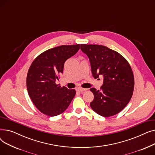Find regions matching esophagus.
I'll use <instances>...</instances> for the list:
<instances>
[{"label": "esophagus", "mask_w": 155, "mask_h": 155, "mask_svg": "<svg viewBox=\"0 0 155 155\" xmlns=\"http://www.w3.org/2000/svg\"><path fill=\"white\" fill-rule=\"evenodd\" d=\"M85 90H86L85 88H84L82 87H77L75 88V91L77 92H84V91H85Z\"/></svg>", "instance_id": "esophagus-1"}]
</instances>
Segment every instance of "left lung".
Segmentation results:
<instances>
[{
	"instance_id": "8db88e82",
	"label": "left lung",
	"mask_w": 155,
	"mask_h": 155,
	"mask_svg": "<svg viewBox=\"0 0 155 155\" xmlns=\"http://www.w3.org/2000/svg\"><path fill=\"white\" fill-rule=\"evenodd\" d=\"M80 49L90 60L93 77H104L101 90L90 89L94 95L91 108L103 117L117 114L126 106L133 94L134 78L129 63L107 46L81 44Z\"/></svg>"
}]
</instances>
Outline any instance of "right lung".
Wrapping results in <instances>:
<instances>
[{"label":"right lung","mask_w":155,"mask_h":155,"mask_svg":"<svg viewBox=\"0 0 155 155\" xmlns=\"http://www.w3.org/2000/svg\"><path fill=\"white\" fill-rule=\"evenodd\" d=\"M80 45H62L44 51L32 61L29 68L26 85L29 96L36 108L53 117L63 112L75 97V89L56 84L63 73L64 63L75 54Z\"/></svg>","instance_id":"add662e5"}]
</instances>
